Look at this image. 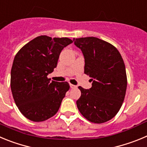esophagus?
Wrapping results in <instances>:
<instances>
[{"mask_svg":"<svg viewBox=\"0 0 147 147\" xmlns=\"http://www.w3.org/2000/svg\"><path fill=\"white\" fill-rule=\"evenodd\" d=\"M70 88H77V86L72 85V84H70Z\"/></svg>","mask_w":147,"mask_h":147,"instance_id":"esophagus-1","label":"esophagus"}]
</instances>
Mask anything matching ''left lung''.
Here are the masks:
<instances>
[{
    "label": "left lung",
    "instance_id": "1",
    "mask_svg": "<svg viewBox=\"0 0 147 147\" xmlns=\"http://www.w3.org/2000/svg\"><path fill=\"white\" fill-rule=\"evenodd\" d=\"M73 41L84 55V73L92 78L91 88L78 87L81 96L77 106L91 122H106L117 114L125 100L127 79L124 61L114 46L98 38Z\"/></svg>",
    "mask_w": 147,
    "mask_h": 147
}]
</instances>
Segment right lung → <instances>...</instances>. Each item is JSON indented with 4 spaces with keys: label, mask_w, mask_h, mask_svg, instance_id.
I'll return each mask as SVG.
<instances>
[{
    "label": "right lung",
    "mask_w": 147,
    "mask_h": 147,
    "mask_svg": "<svg viewBox=\"0 0 147 147\" xmlns=\"http://www.w3.org/2000/svg\"><path fill=\"white\" fill-rule=\"evenodd\" d=\"M72 43L69 38L39 36L16 54L11 70V89L18 109L33 121H44L57 113L67 82L51 81L47 75L57 67L61 52Z\"/></svg>",
    "instance_id": "1"
}]
</instances>
